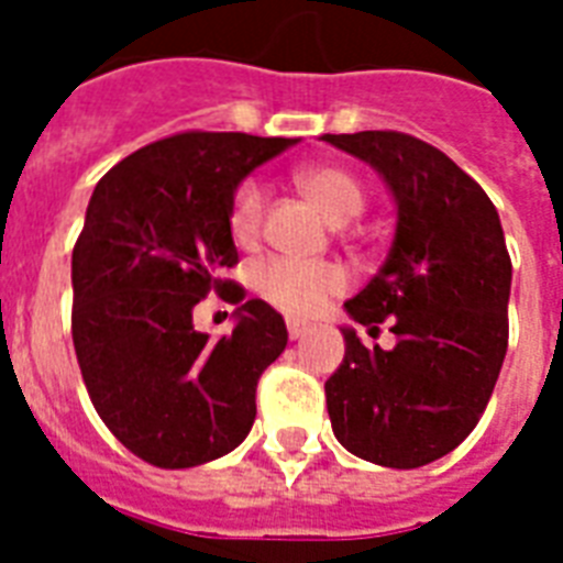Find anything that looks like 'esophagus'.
<instances>
[{"label": "esophagus", "instance_id": "34e87169", "mask_svg": "<svg viewBox=\"0 0 563 563\" xmlns=\"http://www.w3.org/2000/svg\"><path fill=\"white\" fill-rule=\"evenodd\" d=\"M286 330H289V339H300V335L309 333L307 321H298V318H289L286 321Z\"/></svg>", "mask_w": 563, "mask_h": 563}]
</instances>
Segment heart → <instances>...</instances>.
I'll return each instance as SVG.
<instances>
[{"instance_id":"obj_1","label":"heart","mask_w":563,"mask_h":563,"mask_svg":"<svg viewBox=\"0 0 563 563\" xmlns=\"http://www.w3.org/2000/svg\"><path fill=\"white\" fill-rule=\"evenodd\" d=\"M295 184L333 224L356 219L368 201L362 180L351 169L333 163H318L295 172ZM263 189L254 180H242L230 198V236L236 245L251 247L263 233ZM254 289L265 303L280 309L283 316L312 318L327 307V300L347 289V274L335 263H303L289 256H272L254 268Z\"/></svg>"}]
</instances>
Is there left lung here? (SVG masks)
<instances>
[{
  "mask_svg": "<svg viewBox=\"0 0 563 563\" xmlns=\"http://www.w3.org/2000/svg\"><path fill=\"white\" fill-rule=\"evenodd\" d=\"M371 163L397 201V233L353 321H388L391 351L344 330L324 383L335 438L365 462L411 471L453 453L479 423L508 351V256L497 207L435 145L400 131L327 134Z\"/></svg>",
  "mask_w": 563,
  "mask_h": 563,
  "instance_id": "8db88e82",
  "label": "left lung"
}]
</instances>
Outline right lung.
<instances>
[{"mask_svg": "<svg viewBox=\"0 0 563 563\" xmlns=\"http://www.w3.org/2000/svg\"><path fill=\"white\" fill-rule=\"evenodd\" d=\"M298 140L184 131L145 145L96 184L73 247V344L104 427L143 462L195 467L245 441L256 383L286 351V324L221 274L239 180ZM216 290L240 303L234 333L191 327Z\"/></svg>", "mask_w": 563, "mask_h": 563, "instance_id": "right-lung-1", "label": "right lung"}]
</instances>
